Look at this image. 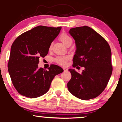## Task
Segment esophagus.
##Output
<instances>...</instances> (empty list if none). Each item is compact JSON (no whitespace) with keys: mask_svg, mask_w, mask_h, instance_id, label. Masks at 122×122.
<instances>
[{"mask_svg":"<svg viewBox=\"0 0 122 122\" xmlns=\"http://www.w3.org/2000/svg\"><path fill=\"white\" fill-rule=\"evenodd\" d=\"M63 71H65V72L68 71V69L66 68H63Z\"/></svg>","mask_w":122,"mask_h":122,"instance_id":"1","label":"esophagus"}]
</instances>
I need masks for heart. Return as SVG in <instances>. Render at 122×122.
Segmentation results:
<instances>
[{
    "mask_svg": "<svg viewBox=\"0 0 122 122\" xmlns=\"http://www.w3.org/2000/svg\"><path fill=\"white\" fill-rule=\"evenodd\" d=\"M59 39L67 46L71 45L72 43V41H73L71 37L65 32L62 33L60 35ZM51 46H52V45L51 44L50 46H49V49H51ZM69 59V57L68 56H57L56 58L54 59V61L60 65L65 66Z\"/></svg>",
    "mask_w": 122,
    "mask_h": 122,
    "instance_id": "1",
    "label": "heart"
}]
</instances>
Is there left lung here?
Returning a JSON list of instances; mask_svg holds the SVG:
<instances>
[{
  "mask_svg": "<svg viewBox=\"0 0 122 122\" xmlns=\"http://www.w3.org/2000/svg\"><path fill=\"white\" fill-rule=\"evenodd\" d=\"M69 33L75 40L76 51L73 67H84L82 74L69 69L71 78L68 89L83 100L96 98L105 89L112 71L110 46L103 36L88 26L71 28Z\"/></svg>",
  "mask_w": 122,
  "mask_h": 122,
  "instance_id": "left-lung-1",
  "label": "left lung"
}]
</instances>
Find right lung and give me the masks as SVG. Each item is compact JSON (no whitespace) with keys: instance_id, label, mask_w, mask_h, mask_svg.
Wrapping results in <instances>:
<instances>
[{"instance_id":"1","label":"right lung","mask_w":122,"mask_h":122,"mask_svg":"<svg viewBox=\"0 0 122 122\" xmlns=\"http://www.w3.org/2000/svg\"><path fill=\"white\" fill-rule=\"evenodd\" d=\"M61 27L38 26L18 37L12 45L8 71L14 88L20 95L36 98L48 92L55 75L63 71L51 65L48 71L38 68L39 59L48 53L49 46Z\"/></svg>"}]
</instances>
